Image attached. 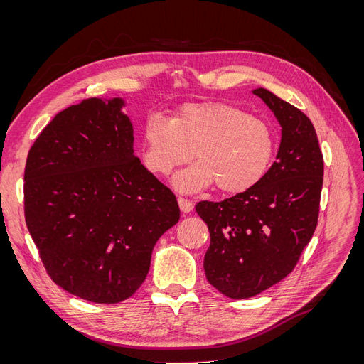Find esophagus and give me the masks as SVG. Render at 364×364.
<instances>
[{"mask_svg": "<svg viewBox=\"0 0 364 364\" xmlns=\"http://www.w3.org/2000/svg\"><path fill=\"white\" fill-rule=\"evenodd\" d=\"M178 203L182 213H191L193 211V202L188 199H183V197H178Z\"/></svg>", "mask_w": 364, "mask_h": 364, "instance_id": "1", "label": "esophagus"}]
</instances>
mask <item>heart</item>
<instances>
[{
  "label": "heart",
  "mask_w": 364,
  "mask_h": 364,
  "mask_svg": "<svg viewBox=\"0 0 364 364\" xmlns=\"http://www.w3.org/2000/svg\"><path fill=\"white\" fill-rule=\"evenodd\" d=\"M142 161L167 176L194 156L199 159L173 179L183 193L217 183L222 193H243L266 176L274 135L262 118L225 102L190 103L171 119L151 115L142 127Z\"/></svg>",
  "instance_id": "1"
}]
</instances>
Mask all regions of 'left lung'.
<instances>
[{
    "instance_id": "left-lung-1",
    "label": "left lung",
    "mask_w": 364,
    "mask_h": 364,
    "mask_svg": "<svg viewBox=\"0 0 364 364\" xmlns=\"http://www.w3.org/2000/svg\"><path fill=\"white\" fill-rule=\"evenodd\" d=\"M281 126V144L266 176L223 202H199L208 225V282L230 299H246L282 281L299 261L317 226L323 156L302 111L264 87L252 91Z\"/></svg>"
}]
</instances>
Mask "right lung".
<instances>
[{"instance_id": "right-lung-1", "label": "right lung", "mask_w": 364, "mask_h": 364, "mask_svg": "<svg viewBox=\"0 0 364 364\" xmlns=\"http://www.w3.org/2000/svg\"><path fill=\"white\" fill-rule=\"evenodd\" d=\"M123 98H86L54 117L28 151L24 211L50 278L95 304L144 282L161 235L179 222L174 194L134 155Z\"/></svg>"}]
</instances>
